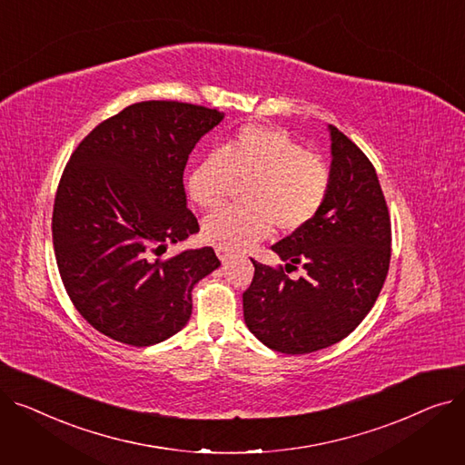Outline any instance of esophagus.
I'll return each mask as SVG.
<instances>
[{
	"instance_id": "esophagus-1",
	"label": "esophagus",
	"mask_w": 465,
	"mask_h": 465,
	"mask_svg": "<svg viewBox=\"0 0 465 465\" xmlns=\"http://www.w3.org/2000/svg\"><path fill=\"white\" fill-rule=\"evenodd\" d=\"M216 256L220 258V262H223V263H228V262L233 258V254L228 252V251H224V249H216Z\"/></svg>"
}]
</instances>
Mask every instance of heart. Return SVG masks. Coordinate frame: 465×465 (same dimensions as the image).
I'll use <instances>...</instances> for the list:
<instances>
[{"label":"heart","mask_w":465,"mask_h":465,"mask_svg":"<svg viewBox=\"0 0 465 465\" xmlns=\"http://www.w3.org/2000/svg\"><path fill=\"white\" fill-rule=\"evenodd\" d=\"M249 184L245 209L226 207L203 220L209 245L228 252L247 251L272 233L303 230L322 209L330 192V167L279 128L245 126L220 153L193 165L190 198L203 209L223 205L233 188Z\"/></svg>","instance_id":"obj_1"}]
</instances>
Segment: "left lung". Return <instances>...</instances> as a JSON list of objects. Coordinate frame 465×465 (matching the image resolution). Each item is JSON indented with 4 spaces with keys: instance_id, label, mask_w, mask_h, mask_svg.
I'll list each match as a JSON object with an SVG mask.
<instances>
[{
    "instance_id": "left-lung-1",
    "label": "left lung",
    "mask_w": 465,
    "mask_h": 465,
    "mask_svg": "<svg viewBox=\"0 0 465 465\" xmlns=\"http://www.w3.org/2000/svg\"><path fill=\"white\" fill-rule=\"evenodd\" d=\"M330 192L311 223L272 251L286 262L252 260L254 277L242 294L247 328L265 347L309 354L339 343L375 305L390 265V216L373 163L335 126ZM300 262L306 275L285 272Z\"/></svg>"
}]
</instances>
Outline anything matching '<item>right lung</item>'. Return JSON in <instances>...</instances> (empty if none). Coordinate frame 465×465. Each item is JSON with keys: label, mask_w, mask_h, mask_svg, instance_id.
Segmentation results:
<instances>
[{"label": "right lung", "mask_w": 465, "mask_h": 465, "mask_svg": "<svg viewBox=\"0 0 465 465\" xmlns=\"http://www.w3.org/2000/svg\"><path fill=\"white\" fill-rule=\"evenodd\" d=\"M223 118L202 105L141 102L95 126L71 154L54 200V254L73 305L104 335L149 347L190 321L192 288L220 262L211 247L160 256L200 232L183 175Z\"/></svg>", "instance_id": "obj_1"}]
</instances>
